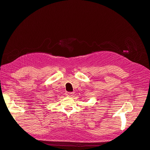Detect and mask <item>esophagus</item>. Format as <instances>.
<instances>
[{
    "instance_id": "34e87169",
    "label": "esophagus",
    "mask_w": 150,
    "mask_h": 150,
    "mask_svg": "<svg viewBox=\"0 0 150 150\" xmlns=\"http://www.w3.org/2000/svg\"><path fill=\"white\" fill-rule=\"evenodd\" d=\"M73 94H74L73 92H66V96L67 97H71L73 96Z\"/></svg>"
}]
</instances>
